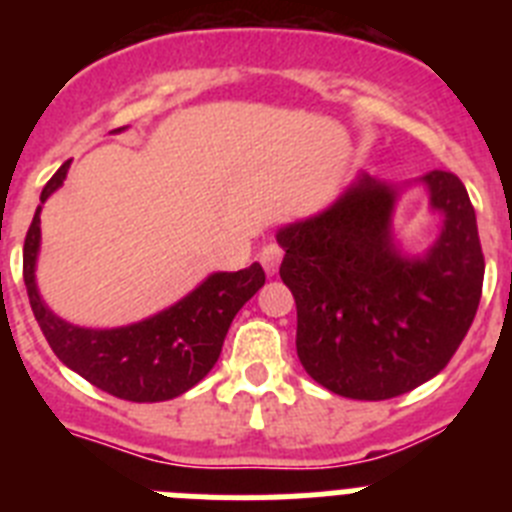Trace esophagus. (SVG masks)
I'll return each mask as SVG.
<instances>
[{"instance_id":"34e87169","label":"esophagus","mask_w":512,"mask_h":512,"mask_svg":"<svg viewBox=\"0 0 512 512\" xmlns=\"http://www.w3.org/2000/svg\"><path fill=\"white\" fill-rule=\"evenodd\" d=\"M282 256H284V251H282V246H277V243H269V246L261 248L259 261H261V266H264V271L269 274V277H271V274H277L279 264H282Z\"/></svg>"}]
</instances>
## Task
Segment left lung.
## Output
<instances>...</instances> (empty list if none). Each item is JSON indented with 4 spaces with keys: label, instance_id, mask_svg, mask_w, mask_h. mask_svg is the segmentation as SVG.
Wrapping results in <instances>:
<instances>
[{
    "label": "left lung",
    "instance_id": "obj_1",
    "mask_svg": "<svg viewBox=\"0 0 512 512\" xmlns=\"http://www.w3.org/2000/svg\"><path fill=\"white\" fill-rule=\"evenodd\" d=\"M443 228L428 253L392 241L397 189L361 174L320 215L277 233L297 302V356L325 390L390 400L436 377L477 315L485 279L477 217L451 171L423 176Z\"/></svg>",
    "mask_w": 512,
    "mask_h": 512
}]
</instances>
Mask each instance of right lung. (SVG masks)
Wrapping results in <instances>:
<instances>
[{"label":"right lung","instance_id":"obj_1","mask_svg":"<svg viewBox=\"0 0 512 512\" xmlns=\"http://www.w3.org/2000/svg\"><path fill=\"white\" fill-rule=\"evenodd\" d=\"M71 161L43 187L40 205L63 184ZM40 248V207L27 228L22 248V279L30 307L53 354L107 395L130 402H161L184 395L207 377L241 310L266 282L261 264L241 271H217L184 300L153 318L125 328H79L48 310L35 284Z\"/></svg>","mask_w":512,"mask_h":512}]
</instances>
